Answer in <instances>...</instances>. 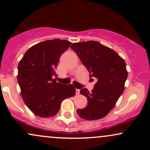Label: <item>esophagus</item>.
<instances>
[{
	"instance_id": "obj_1",
	"label": "esophagus",
	"mask_w": 150,
	"mask_h": 150,
	"mask_svg": "<svg viewBox=\"0 0 150 150\" xmlns=\"http://www.w3.org/2000/svg\"><path fill=\"white\" fill-rule=\"evenodd\" d=\"M80 89H76V94H77V95H78V94H80Z\"/></svg>"
}]
</instances>
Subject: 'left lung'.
<instances>
[{
	"label": "left lung",
	"mask_w": 150,
	"mask_h": 150,
	"mask_svg": "<svg viewBox=\"0 0 150 150\" xmlns=\"http://www.w3.org/2000/svg\"><path fill=\"white\" fill-rule=\"evenodd\" d=\"M70 48L88 70L91 77L97 79L92 92L80 89L87 99V105L77 113L87 120L101 119L114 107L125 89L128 77L126 64L116 51L95 41L74 43Z\"/></svg>",
	"instance_id": "8db88e82"
}]
</instances>
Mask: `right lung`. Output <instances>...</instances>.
<instances>
[{
    "label": "right lung",
    "mask_w": 150,
    "mask_h": 150,
    "mask_svg": "<svg viewBox=\"0 0 150 150\" xmlns=\"http://www.w3.org/2000/svg\"><path fill=\"white\" fill-rule=\"evenodd\" d=\"M71 42L55 39L38 43L30 48L18 64V80L21 96L34 114L50 118L56 114L61 103L75 94L73 85L56 82V67L61 54Z\"/></svg>",
    "instance_id": "right-lung-1"
}]
</instances>
